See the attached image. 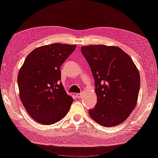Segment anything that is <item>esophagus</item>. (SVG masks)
<instances>
[{"label": "esophagus", "mask_w": 158, "mask_h": 158, "mask_svg": "<svg viewBox=\"0 0 158 158\" xmlns=\"http://www.w3.org/2000/svg\"><path fill=\"white\" fill-rule=\"evenodd\" d=\"M81 95H82V94H81V93H79V94H77V96L79 98H81Z\"/></svg>", "instance_id": "1"}]
</instances>
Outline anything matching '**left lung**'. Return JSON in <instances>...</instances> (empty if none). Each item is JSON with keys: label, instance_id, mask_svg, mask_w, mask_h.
Listing matches in <instances>:
<instances>
[{"label": "left lung", "instance_id": "8db88e82", "mask_svg": "<svg viewBox=\"0 0 158 158\" xmlns=\"http://www.w3.org/2000/svg\"><path fill=\"white\" fill-rule=\"evenodd\" d=\"M95 81L97 103L89 110L91 118L104 127L121 124L135 109L139 94V72L133 61L118 47H81Z\"/></svg>", "mask_w": 158, "mask_h": 158}]
</instances>
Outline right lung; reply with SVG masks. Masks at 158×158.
<instances>
[{
	"instance_id": "obj_1",
	"label": "right lung",
	"mask_w": 158,
	"mask_h": 158,
	"mask_svg": "<svg viewBox=\"0 0 158 158\" xmlns=\"http://www.w3.org/2000/svg\"><path fill=\"white\" fill-rule=\"evenodd\" d=\"M76 47L61 43L40 47L27 56L19 71L20 98L37 123H55L69 111L73 98L60 81V67Z\"/></svg>"
}]
</instances>
